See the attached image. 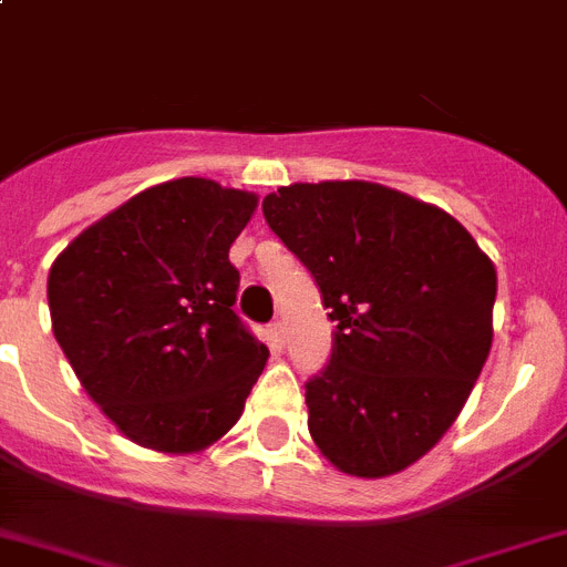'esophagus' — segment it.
<instances>
[{
	"label": "esophagus",
	"instance_id": "esophagus-1",
	"mask_svg": "<svg viewBox=\"0 0 567 567\" xmlns=\"http://www.w3.org/2000/svg\"><path fill=\"white\" fill-rule=\"evenodd\" d=\"M270 337H274V342L276 346H285V322L282 320H274L270 322Z\"/></svg>",
	"mask_w": 567,
	"mask_h": 567
}]
</instances>
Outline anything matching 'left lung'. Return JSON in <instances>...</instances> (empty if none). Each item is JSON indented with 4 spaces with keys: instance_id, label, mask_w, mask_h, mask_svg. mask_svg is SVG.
Masks as SVG:
<instances>
[{
    "instance_id": "left-lung-1",
    "label": "left lung",
    "mask_w": 567,
    "mask_h": 567,
    "mask_svg": "<svg viewBox=\"0 0 567 567\" xmlns=\"http://www.w3.org/2000/svg\"><path fill=\"white\" fill-rule=\"evenodd\" d=\"M261 213L334 322L331 360L306 383L313 444L349 475L401 473L453 426L482 374L493 261L450 213L369 181L279 187Z\"/></svg>"
}]
</instances>
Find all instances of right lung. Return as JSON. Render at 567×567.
I'll list each match as a JSON object with an SVG mask.
<instances>
[{"label": "right lung", "mask_w": 567, "mask_h": 567, "mask_svg": "<svg viewBox=\"0 0 567 567\" xmlns=\"http://www.w3.org/2000/svg\"><path fill=\"white\" fill-rule=\"evenodd\" d=\"M254 210V193L166 181L80 233L51 265L56 342L135 444L198 453L241 417L268 360L233 311L230 245Z\"/></svg>", "instance_id": "add662e5"}]
</instances>
